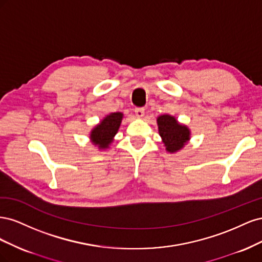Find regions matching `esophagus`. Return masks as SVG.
Masks as SVG:
<instances>
[{
    "instance_id": "34e87169",
    "label": "esophagus",
    "mask_w": 262,
    "mask_h": 262,
    "mask_svg": "<svg viewBox=\"0 0 262 262\" xmlns=\"http://www.w3.org/2000/svg\"><path fill=\"white\" fill-rule=\"evenodd\" d=\"M134 113H136V116L138 117V118H143V116H144V114H145V110H144V108H136L134 109Z\"/></svg>"
}]
</instances>
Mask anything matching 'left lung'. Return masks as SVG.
<instances>
[{
    "instance_id": "left-lung-1",
    "label": "left lung",
    "mask_w": 262,
    "mask_h": 262,
    "mask_svg": "<svg viewBox=\"0 0 262 262\" xmlns=\"http://www.w3.org/2000/svg\"><path fill=\"white\" fill-rule=\"evenodd\" d=\"M157 125L166 150L169 153L178 152L190 140L189 128L180 124L175 117L162 115L157 118Z\"/></svg>"
}]
</instances>
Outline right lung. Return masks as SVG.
Here are the masks:
<instances>
[{"instance_id":"1","label":"right lung","mask_w":262,"mask_h":262,"mask_svg":"<svg viewBox=\"0 0 262 262\" xmlns=\"http://www.w3.org/2000/svg\"><path fill=\"white\" fill-rule=\"evenodd\" d=\"M123 114L113 113L107 115L91 131L90 139L94 145L99 149L108 148L117 134L121 124Z\"/></svg>"}]
</instances>
